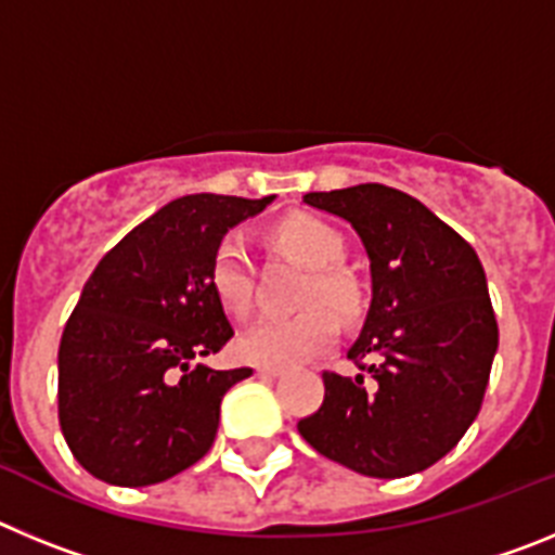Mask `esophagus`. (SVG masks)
<instances>
[{"label":"esophagus","instance_id":"obj_1","mask_svg":"<svg viewBox=\"0 0 555 555\" xmlns=\"http://www.w3.org/2000/svg\"><path fill=\"white\" fill-rule=\"evenodd\" d=\"M255 372H258L261 377H281L283 366H255Z\"/></svg>","mask_w":555,"mask_h":555}]
</instances>
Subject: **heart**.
<instances>
[{"label":"heart","mask_w":555,"mask_h":555,"mask_svg":"<svg viewBox=\"0 0 555 555\" xmlns=\"http://www.w3.org/2000/svg\"><path fill=\"white\" fill-rule=\"evenodd\" d=\"M278 247L292 253L297 261L313 269L308 283L306 302L325 300L338 313H352L358 308L356 281L341 272L338 263L345 258V235L331 222L313 214H288L272 228ZM208 286L217 306L233 320H244L253 308V261L242 235H224L210 255ZM338 336V322L331 308L308 306L292 317H267L255 322L238 336L235 350L244 361L258 366H292L306 358L327 350Z\"/></svg>","instance_id":"1"}]
</instances>
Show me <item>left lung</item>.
I'll use <instances>...</instances> for the list:
<instances>
[{
  "mask_svg": "<svg viewBox=\"0 0 555 555\" xmlns=\"http://www.w3.org/2000/svg\"><path fill=\"white\" fill-rule=\"evenodd\" d=\"M311 208L350 222L370 258L372 300L347 358L325 372L320 411L297 423L317 453L370 478H405L448 455L478 416L498 322L478 255L420 199L380 183L311 191Z\"/></svg>",
  "mask_w": 555,
  "mask_h": 555,
  "instance_id": "left-lung-1",
  "label": "left lung"
}]
</instances>
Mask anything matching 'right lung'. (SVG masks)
<instances>
[{"instance_id": "right-lung-1", "label": "right lung", "mask_w": 555, "mask_h": 555, "mask_svg": "<svg viewBox=\"0 0 555 555\" xmlns=\"http://www.w3.org/2000/svg\"><path fill=\"white\" fill-rule=\"evenodd\" d=\"M272 199H171L96 263L57 350L63 439L94 478L150 487L210 450L224 391L253 375L194 364L233 336L208 286L210 255Z\"/></svg>"}]
</instances>
